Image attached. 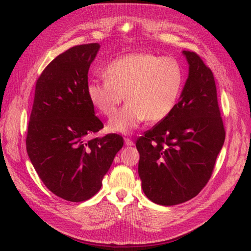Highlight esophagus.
Masks as SVG:
<instances>
[{"label": "esophagus", "instance_id": "1", "mask_svg": "<svg viewBox=\"0 0 251 251\" xmlns=\"http://www.w3.org/2000/svg\"><path fill=\"white\" fill-rule=\"evenodd\" d=\"M125 145L127 146V147H131V146H134L135 143H134V141H132L131 139H129V138H125Z\"/></svg>", "mask_w": 251, "mask_h": 251}]
</instances>
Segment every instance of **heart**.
<instances>
[{"label":"heart","mask_w":251,"mask_h":251,"mask_svg":"<svg viewBox=\"0 0 251 251\" xmlns=\"http://www.w3.org/2000/svg\"><path fill=\"white\" fill-rule=\"evenodd\" d=\"M104 81L90 79L87 97L101 114L111 116L124 100L127 103L111 117L108 129L130 134L142 122H159L178 102L184 74L172 57L152 52H132L110 62L103 70Z\"/></svg>","instance_id":"heart-1"}]
</instances>
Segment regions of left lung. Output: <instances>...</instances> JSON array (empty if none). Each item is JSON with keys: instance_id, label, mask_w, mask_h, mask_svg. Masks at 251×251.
Instances as JSON below:
<instances>
[{"instance_id": "8db88e82", "label": "left lung", "mask_w": 251, "mask_h": 251, "mask_svg": "<svg viewBox=\"0 0 251 251\" xmlns=\"http://www.w3.org/2000/svg\"><path fill=\"white\" fill-rule=\"evenodd\" d=\"M182 54L189 76L178 103L136 143L142 190L163 206L181 204L200 193L226 139L214 74L194 51Z\"/></svg>"}]
</instances>
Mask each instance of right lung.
Here are the masks:
<instances>
[{
  "instance_id": "right-lung-1",
  "label": "right lung",
  "mask_w": 251,
  "mask_h": 251,
  "mask_svg": "<svg viewBox=\"0 0 251 251\" xmlns=\"http://www.w3.org/2000/svg\"><path fill=\"white\" fill-rule=\"evenodd\" d=\"M99 49L98 43L71 47L44 69L35 85L26 152L46 188L69 201L97 193L124 142L116 134L87 140L103 128L86 94Z\"/></svg>"
}]
</instances>
